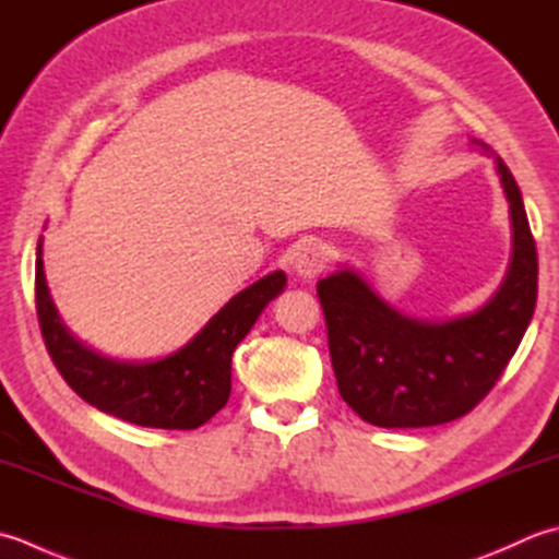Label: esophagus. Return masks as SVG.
<instances>
[{
  "label": "esophagus",
  "instance_id": "1",
  "mask_svg": "<svg viewBox=\"0 0 559 559\" xmlns=\"http://www.w3.org/2000/svg\"><path fill=\"white\" fill-rule=\"evenodd\" d=\"M328 263V253L321 243H306L299 253H296L294 260V270L296 275L304 280H313L318 272H323Z\"/></svg>",
  "mask_w": 559,
  "mask_h": 559
}]
</instances>
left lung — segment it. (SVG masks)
I'll use <instances>...</instances> for the list:
<instances>
[{
	"mask_svg": "<svg viewBox=\"0 0 559 559\" xmlns=\"http://www.w3.org/2000/svg\"><path fill=\"white\" fill-rule=\"evenodd\" d=\"M473 144L495 156L485 142ZM495 166L509 200L511 260L477 311L449 321L409 318L349 267L318 282L337 389L364 423L405 429L459 419L514 357L538 296V253L516 180L499 156Z\"/></svg>",
	"mask_w": 559,
	"mask_h": 559,
	"instance_id": "1",
	"label": "left lung"
}]
</instances>
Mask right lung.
Returning <instances> with one entry per match:
<instances>
[{"label": "right lung", "mask_w": 559, "mask_h": 559, "mask_svg": "<svg viewBox=\"0 0 559 559\" xmlns=\"http://www.w3.org/2000/svg\"><path fill=\"white\" fill-rule=\"evenodd\" d=\"M36 309L40 333L70 389L100 413L156 429H198L231 395V357L265 306L287 287L282 270L238 292L178 352L154 361L98 355L76 340L57 313L43 272V238L36 253Z\"/></svg>", "instance_id": "add662e5"}]
</instances>
